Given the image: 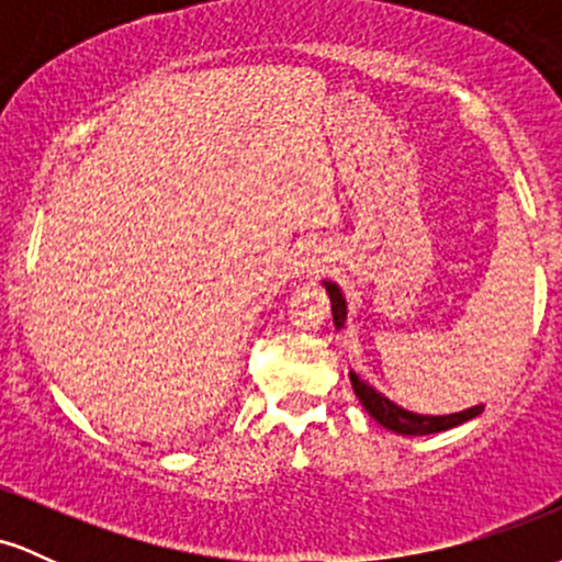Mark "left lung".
Here are the masks:
<instances>
[{
  "instance_id": "left-lung-1",
  "label": "left lung",
  "mask_w": 562,
  "mask_h": 562,
  "mask_svg": "<svg viewBox=\"0 0 562 562\" xmlns=\"http://www.w3.org/2000/svg\"><path fill=\"white\" fill-rule=\"evenodd\" d=\"M325 288H327V295H330V303H333L335 327H344V322H346L344 293H340V288L335 285V282H325ZM351 385H353V391H357L359 402H362L364 409L370 412V415L375 417L383 428H389V430H393V434H402V436L438 434V430H449V428H454V425L473 420V417H479L483 412V404H479V406H470V409H465V412H454V415H443V417L415 415V412H406V409H402V406L389 402L383 393H378L372 385H367L364 380H359L353 372H351Z\"/></svg>"
}]
</instances>
